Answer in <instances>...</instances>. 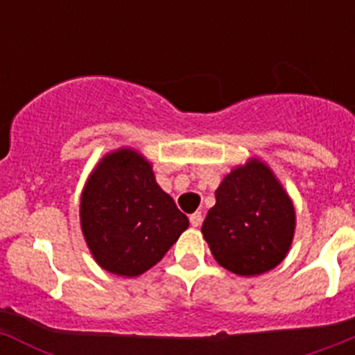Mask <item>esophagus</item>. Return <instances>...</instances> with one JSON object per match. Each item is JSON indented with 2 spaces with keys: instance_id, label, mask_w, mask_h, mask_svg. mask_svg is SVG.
Listing matches in <instances>:
<instances>
[{
  "instance_id": "esophagus-1",
  "label": "esophagus",
  "mask_w": 355,
  "mask_h": 355,
  "mask_svg": "<svg viewBox=\"0 0 355 355\" xmlns=\"http://www.w3.org/2000/svg\"><path fill=\"white\" fill-rule=\"evenodd\" d=\"M190 224H192L193 227H199V225L202 224V213L196 211L193 215H190Z\"/></svg>"
}]
</instances>
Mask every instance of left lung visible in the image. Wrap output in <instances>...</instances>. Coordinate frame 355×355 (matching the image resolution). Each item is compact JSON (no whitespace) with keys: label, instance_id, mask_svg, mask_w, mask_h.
Here are the masks:
<instances>
[{"label":"left lung","instance_id":"left-lung-1","mask_svg":"<svg viewBox=\"0 0 355 355\" xmlns=\"http://www.w3.org/2000/svg\"><path fill=\"white\" fill-rule=\"evenodd\" d=\"M200 227L213 258L241 277L265 274L286 258L297 215L291 197L265 162L249 158L215 190Z\"/></svg>","mask_w":355,"mask_h":355}]
</instances>
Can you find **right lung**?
<instances>
[{"label":"right lung","instance_id":"obj_1","mask_svg":"<svg viewBox=\"0 0 355 355\" xmlns=\"http://www.w3.org/2000/svg\"><path fill=\"white\" fill-rule=\"evenodd\" d=\"M80 224L103 270L137 277L162 261L190 222L156 183L153 163L133 147H119L89 174Z\"/></svg>","mask_w":355,"mask_h":355}]
</instances>
